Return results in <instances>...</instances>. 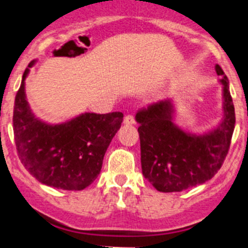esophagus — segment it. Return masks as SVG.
Here are the masks:
<instances>
[{
    "label": "esophagus",
    "mask_w": 248,
    "mask_h": 248,
    "mask_svg": "<svg viewBox=\"0 0 248 248\" xmlns=\"http://www.w3.org/2000/svg\"><path fill=\"white\" fill-rule=\"evenodd\" d=\"M124 124L125 125H134L135 124V119L133 115H126L125 118H124Z\"/></svg>",
    "instance_id": "esophagus-1"
}]
</instances>
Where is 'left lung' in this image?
Returning a JSON list of instances; mask_svg holds the SVG:
<instances>
[{
  "label": "left lung",
  "mask_w": 248,
  "mask_h": 248,
  "mask_svg": "<svg viewBox=\"0 0 248 248\" xmlns=\"http://www.w3.org/2000/svg\"><path fill=\"white\" fill-rule=\"evenodd\" d=\"M216 73L223 76L220 65ZM222 85V119L215 128L196 134L174 122L172 99L160 100L137 114L141 170L157 191L177 192L209 181L226 157L235 129V107L226 76Z\"/></svg>",
  "instance_id": "obj_1"
}]
</instances>
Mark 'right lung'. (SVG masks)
Wrapping results in <instances>:
<instances>
[{
    "label": "right lung",
    "mask_w": 248,
    "mask_h": 248,
    "mask_svg": "<svg viewBox=\"0 0 248 248\" xmlns=\"http://www.w3.org/2000/svg\"><path fill=\"white\" fill-rule=\"evenodd\" d=\"M34 63L32 61L28 67ZM30 68L22 77L13 108V133L22 165L47 186L85 189L99 175L105 151L124 115L120 111L83 113L61 124L43 122L34 115L26 97Z\"/></svg>",
    "instance_id": "1"
}]
</instances>
